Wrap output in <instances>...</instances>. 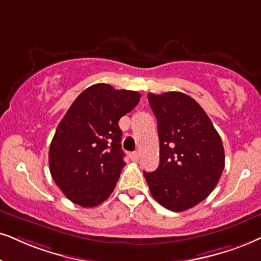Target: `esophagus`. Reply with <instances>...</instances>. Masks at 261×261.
Returning <instances> with one entry per match:
<instances>
[{"mask_svg": "<svg viewBox=\"0 0 261 261\" xmlns=\"http://www.w3.org/2000/svg\"><path fill=\"white\" fill-rule=\"evenodd\" d=\"M130 158L133 161H138V159H140V154H138L137 151H134V153L130 154Z\"/></svg>", "mask_w": 261, "mask_h": 261, "instance_id": "obj_1", "label": "esophagus"}]
</instances>
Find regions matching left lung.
Returning <instances> with one entry per match:
<instances>
[{
    "label": "left lung",
    "mask_w": 261,
    "mask_h": 261,
    "mask_svg": "<svg viewBox=\"0 0 261 261\" xmlns=\"http://www.w3.org/2000/svg\"><path fill=\"white\" fill-rule=\"evenodd\" d=\"M147 96L158 120L160 164L154 172H144V178L161 206L182 212L206 199L218 183L225 164L222 138L187 94Z\"/></svg>",
    "instance_id": "1"
}]
</instances>
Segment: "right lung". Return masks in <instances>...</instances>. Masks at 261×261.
Listing matches in <instances>:
<instances>
[{
    "label": "right lung",
    "mask_w": 261,
    "mask_h": 261,
    "mask_svg": "<svg viewBox=\"0 0 261 261\" xmlns=\"http://www.w3.org/2000/svg\"><path fill=\"white\" fill-rule=\"evenodd\" d=\"M140 98L137 91L94 84L75 98L59 123L49 148V169L73 203L95 207L114 190L125 165L118 121Z\"/></svg>",
    "instance_id": "1"
}]
</instances>
